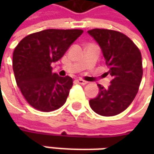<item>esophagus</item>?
Wrapping results in <instances>:
<instances>
[{"label": "esophagus", "mask_w": 154, "mask_h": 154, "mask_svg": "<svg viewBox=\"0 0 154 154\" xmlns=\"http://www.w3.org/2000/svg\"><path fill=\"white\" fill-rule=\"evenodd\" d=\"M77 82H78L79 84H80V85H86V84H87V81L82 80V79H78V80H77Z\"/></svg>", "instance_id": "obj_1"}]
</instances>
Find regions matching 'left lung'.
I'll use <instances>...</instances> for the list:
<instances>
[{
    "label": "left lung",
    "mask_w": 154,
    "mask_h": 154,
    "mask_svg": "<svg viewBox=\"0 0 154 154\" xmlns=\"http://www.w3.org/2000/svg\"><path fill=\"white\" fill-rule=\"evenodd\" d=\"M87 32L100 46L112 76L108 88L98 84V95L89 101L90 106L100 116L118 115L130 105L139 90L143 74L140 51L120 32L96 28Z\"/></svg>",
    "instance_id": "8db88e82"
}]
</instances>
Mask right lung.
I'll list each match as a JSON object with an SVG mask.
<instances>
[{
	"label": "right lung",
	"mask_w": 154,
	"mask_h": 154,
	"mask_svg": "<svg viewBox=\"0 0 154 154\" xmlns=\"http://www.w3.org/2000/svg\"><path fill=\"white\" fill-rule=\"evenodd\" d=\"M83 33L80 29H48L25 37L15 47L13 69L16 83L27 103L49 112L65 103L73 79L52 72V62L62 58Z\"/></svg>",
	"instance_id": "1"
}]
</instances>
